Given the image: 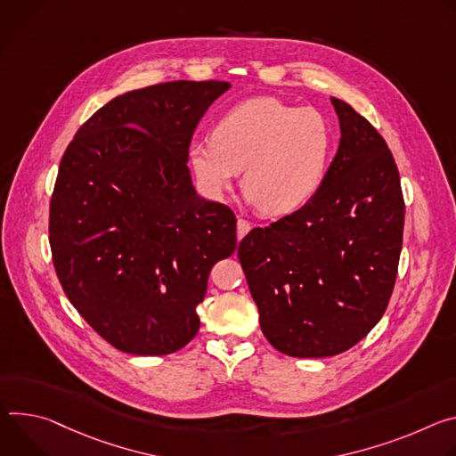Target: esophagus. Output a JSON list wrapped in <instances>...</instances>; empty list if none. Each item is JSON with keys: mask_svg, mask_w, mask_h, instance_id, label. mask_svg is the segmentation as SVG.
I'll use <instances>...</instances> for the list:
<instances>
[{"mask_svg": "<svg viewBox=\"0 0 456 456\" xmlns=\"http://www.w3.org/2000/svg\"><path fill=\"white\" fill-rule=\"evenodd\" d=\"M249 230H251V223L246 221V219H242V217H239V219H237V237L242 239Z\"/></svg>", "mask_w": 456, "mask_h": 456, "instance_id": "obj_1", "label": "esophagus"}]
</instances>
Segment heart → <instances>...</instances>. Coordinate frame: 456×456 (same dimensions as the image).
I'll list each match as a JSON object with an SVG mask.
<instances>
[{
    "label": "heart",
    "instance_id": "b5f03b06",
    "mask_svg": "<svg viewBox=\"0 0 456 456\" xmlns=\"http://www.w3.org/2000/svg\"><path fill=\"white\" fill-rule=\"evenodd\" d=\"M335 135L317 109L256 97L228 110L212 139L190 144V163L208 193L223 195L242 175L246 197L265 216H288L315 197L328 174Z\"/></svg>",
    "mask_w": 456,
    "mask_h": 456
}]
</instances>
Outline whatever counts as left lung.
<instances>
[{
	"label": "left lung",
	"mask_w": 456,
	"mask_h": 456,
	"mask_svg": "<svg viewBox=\"0 0 456 456\" xmlns=\"http://www.w3.org/2000/svg\"><path fill=\"white\" fill-rule=\"evenodd\" d=\"M331 105L340 142L319 191L251 230L237 251L265 337L298 359L338 355L375 328L402 249L406 205L393 154L346 101Z\"/></svg>",
	"instance_id": "8db88e82"
}]
</instances>
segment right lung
Listing matches in <instances>:
<instances>
[{
	"label": "right lung",
	"mask_w": 456,
	"mask_h": 456,
	"mask_svg": "<svg viewBox=\"0 0 456 456\" xmlns=\"http://www.w3.org/2000/svg\"><path fill=\"white\" fill-rule=\"evenodd\" d=\"M226 81H170L101 107L67 146L48 239L65 295L116 349L168 355L199 331L212 266L237 246V219L197 195L191 135Z\"/></svg>",
	"instance_id": "right-lung-1"
}]
</instances>
